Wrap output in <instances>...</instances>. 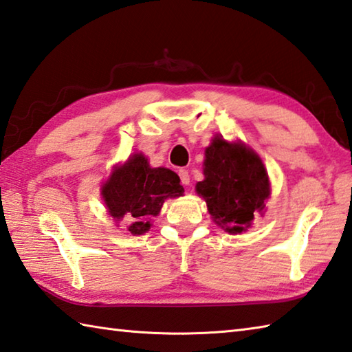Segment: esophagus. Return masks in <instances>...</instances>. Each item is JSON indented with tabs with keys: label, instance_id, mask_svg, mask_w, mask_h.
Masks as SVG:
<instances>
[{
	"label": "esophagus",
	"instance_id": "obj_1",
	"mask_svg": "<svg viewBox=\"0 0 352 352\" xmlns=\"http://www.w3.org/2000/svg\"><path fill=\"white\" fill-rule=\"evenodd\" d=\"M179 176H181V181L184 185L190 184V171L188 170H179Z\"/></svg>",
	"mask_w": 352,
	"mask_h": 352
}]
</instances>
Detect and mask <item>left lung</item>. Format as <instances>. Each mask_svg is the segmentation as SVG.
I'll use <instances>...</instances> for the list:
<instances>
[{"label": "left lung", "instance_id": "obj_1", "mask_svg": "<svg viewBox=\"0 0 352 352\" xmlns=\"http://www.w3.org/2000/svg\"><path fill=\"white\" fill-rule=\"evenodd\" d=\"M204 175L196 191L205 199L212 220L229 234L248 231L256 214H263L270 196L261 157L243 142H228L216 136L205 150Z\"/></svg>", "mask_w": 352, "mask_h": 352}]
</instances>
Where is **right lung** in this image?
<instances>
[{
	"label": "right lung",
	"instance_id": "obj_1",
	"mask_svg": "<svg viewBox=\"0 0 352 352\" xmlns=\"http://www.w3.org/2000/svg\"><path fill=\"white\" fill-rule=\"evenodd\" d=\"M184 195L181 179L168 168L148 166L147 157L136 153L113 168L102 185V197L109 216L118 223L126 219L129 231L141 235L150 229V221L160 214L168 197Z\"/></svg>",
	"mask_w": 352,
	"mask_h": 352
}]
</instances>
